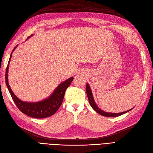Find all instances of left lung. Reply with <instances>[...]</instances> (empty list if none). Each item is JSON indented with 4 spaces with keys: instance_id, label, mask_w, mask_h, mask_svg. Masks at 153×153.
I'll return each mask as SVG.
<instances>
[{
    "instance_id": "1",
    "label": "left lung",
    "mask_w": 153,
    "mask_h": 153,
    "mask_svg": "<svg viewBox=\"0 0 153 153\" xmlns=\"http://www.w3.org/2000/svg\"><path fill=\"white\" fill-rule=\"evenodd\" d=\"M86 92H87V96L88 100H89V103H90L91 106H92V108H93L97 113L101 115H103V116L109 117H118V116H119V115H121L124 114H126V113L129 112V111L131 110L133 108L131 109H129L127 111H125V112H121V113H110V112H105V111L101 110L98 107V105L96 104L94 100V98H93V95H92V93L91 89V87H90V86H89V84H88V83H87V84H86Z\"/></svg>"
}]
</instances>
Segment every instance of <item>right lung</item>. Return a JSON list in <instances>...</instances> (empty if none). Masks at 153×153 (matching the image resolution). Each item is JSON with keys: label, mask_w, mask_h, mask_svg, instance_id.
<instances>
[{"label": "right lung", "mask_w": 153, "mask_h": 153, "mask_svg": "<svg viewBox=\"0 0 153 153\" xmlns=\"http://www.w3.org/2000/svg\"><path fill=\"white\" fill-rule=\"evenodd\" d=\"M33 35H31L30 37ZM16 45L13 50V52L10 55V60H9L7 67L6 71V83L7 87V89L10 92V94L16 104V106L22 112L25 114L27 115L34 118L42 119L46 118L53 115L57 112L58 109L61 106L64 99V94L67 88L70 85L73 80V77H70L68 80L61 83L54 90L51 95L42 101H38V102H26L20 100L18 97L14 94L11 90V87L8 83V70L9 65L11 61V58L13 51L17 47Z\"/></svg>", "instance_id": "obj_1"}]
</instances>
